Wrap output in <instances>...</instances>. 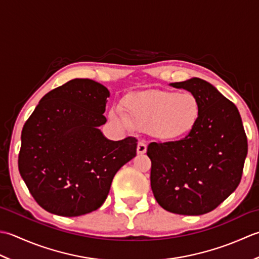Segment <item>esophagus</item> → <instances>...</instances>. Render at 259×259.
<instances>
[{
    "instance_id": "obj_1",
    "label": "esophagus",
    "mask_w": 259,
    "mask_h": 259,
    "mask_svg": "<svg viewBox=\"0 0 259 259\" xmlns=\"http://www.w3.org/2000/svg\"><path fill=\"white\" fill-rule=\"evenodd\" d=\"M146 143L144 141H140L139 144H137V153L139 154H144V153L146 152Z\"/></svg>"
}]
</instances>
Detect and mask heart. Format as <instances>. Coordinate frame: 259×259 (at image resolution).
<instances>
[{
	"label": "heart",
	"mask_w": 259,
	"mask_h": 259,
	"mask_svg": "<svg viewBox=\"0 0 259 259\" xmlns=\"http://www.w3.org/2000/svg\"><path fill=\"white\" fill-rule=\"evenodd\" d=\"M201 103L191 92L149 91L125 97L122 109L109 110L108 118L116 127L134 126L164 142L184 139L197 127Z\"/></svg>",
	"instance_id": "b5f03b06"
}]
</instances>
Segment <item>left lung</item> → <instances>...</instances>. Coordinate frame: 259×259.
Here are the masks:
<instances>
[{
  "instance_id": "1",
  "label": "left lung",
  "mask_w": 259,
  "mask_h": 259,
  "mask_svg": "<svg viewBox=\"0 0 259 259\" xmlns=\"http://www.w3.org/2000/svg\"><path fill=\"white\" fill-rule=\"evenodd\" d=\"M170 86L193 93L201 116L191 134L176 142L147 146L151 188L163 209L199 215L224 202L240 183L248 152L247 136L236 105L200 78Z\"/></svg>"
}]
</instances>
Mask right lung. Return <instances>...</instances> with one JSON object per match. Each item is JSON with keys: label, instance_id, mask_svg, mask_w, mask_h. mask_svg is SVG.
<instances>
[{"label": "right lung", "instance_id": "add662e5", "mask_svg": "<svg viewBox=\"0 0 259 259\" xmlns=\"http://www.w3.org/2000/svg\"><path fill=\"white\" fill-rule=\"evenodd\" d=\"M108 89L92 79H72L46 94L21 134L19 171L40 207L63 217L97 210L120 167L136 155L137 140L110 141Z\"/></svg>", "mask_w": 259, "mask_h": 259}]
</instances>
